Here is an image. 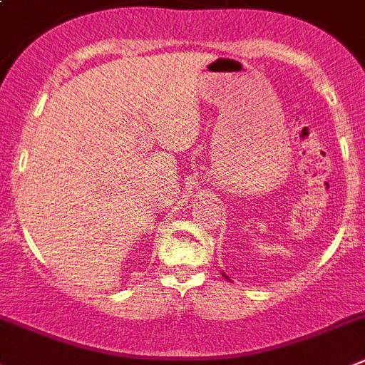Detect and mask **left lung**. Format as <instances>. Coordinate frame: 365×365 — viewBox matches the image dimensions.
Returning a JSON list of instances; mask_svg holds the SVG:
<instances>
[{
  "mask_svg": "<svg viewBox=\"0 0 365 365\" xmlns=\"http://www.w3.org/2000/svg\"><path fill=\"white\" fill-rule=\"evenodd\" d=\"M222 275H224V277H226V279H228V280H230V277H228V275H226V273H222Z\"/></svg>",
  "mask_w": 365,
  "mask_h": 365,
  "instance_id": "obj_1",
  "label": "left lung"
}]
</instances>
